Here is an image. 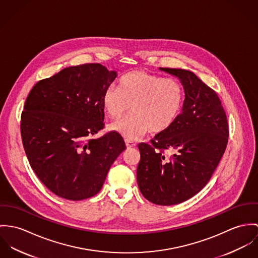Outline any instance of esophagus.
I'll return each instance as SVG.
<instances>
[{
  "instance_id": "esophagus-1",
  "label": "esophagus",
  "mask_w": 258,
  "mask_h": 258,
  "mask_svg": "<svg viewBox=\"0 0 258 258\" xmlns=\"http://www.w3.org/2000/svg\"><path fill=\"white\" fill-rule=\"evenodd\" d=\"M125 145H126L127 148H131V147H135V146H136V143H134V142H132V141L126 140V141H125Z\"/></svg>"
}]
</instances>
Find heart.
I'll list each match as a JSON object with an SVG mask.
<instances>
[{
    "label": "heart",
    "instance_id": "obj_1",
    "mask_svg": "<svg viewBox=\"0 0 258 258\" xmlns=\"http://www.w3.org/2000/svg\"><path fill=\"white\" fill-rule=\"evenodd\" d=\"M183 102V87L176 79L142 71L126 73L118 88L108 87L102 97L103 108L111 118H118L132 106L133 114L110 126L128 141H137L149 131H168L179 117Z\"/></svg>",
    "mask_w": 258,
    "mask_h": 258
}]
</instances>
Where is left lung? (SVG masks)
Segmentation results:
<instances>
[{
  "label": "left lung",
  "instance_id": "left-lung-1",
  "mask_svg": "<svg viewBox=\"0 0 258 258\" xmlns=\"http://www.w3.org/2000/svg\"><path fill=\"white\" fill-rule=\"evenodd\" d=\"M178 77L184 87L182 113L171 127L148 143H140L137 176L146 200L177 205L199 193L210 181L229 141L226 112L217 93L193 72L160 68ZM174 153L167 158L164 151Z\"/></svg>",
  "mask_w": 258,
  "mask_h": 258
}]
</instances>
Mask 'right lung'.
I'll return each mask as SVG.
<instances>
[{"label": "right lung", "mask_w": 258, "mask_h": 258, "mask_svg": "<svg viewBox=\"0 0 258 258\" xmlns=\"http://www.w3.org/2000/svg\"><path fill=\"white\" fill-rule=\"evenodd\" d=\"M116 77L99 63L62 69L38 81L26 100L21 135L29 164L52 193L84 200L101 190L108 171L126 148L104 128L102 97Z\"/></svg>", "instance_id": "1"}]
</instances>
